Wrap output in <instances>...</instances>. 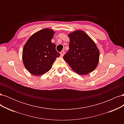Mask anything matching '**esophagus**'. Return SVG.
Instances as JSON below:
<instances>
[{
	"label": "esophagus",
	"mask_w": 124,
	"mask_h": 124,
	"mask_svg": "<svg viewBox=\"0 0 124 124\" xmlns=\"http://www.w3.org/2000/svg\"><path fill=\"white\" fill-rule=\"evenodd\" d=\"M65 54V51H62L61 52V57H63V56Z\"/></svg>",
	"instance_id": "34e87169"
}]
</instances>
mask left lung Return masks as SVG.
I'll return each mask as SVG.
<instances>
[{
  "mask_svg": "<svg viewBox=\"0 0 124 124\" xmlns=\"http://www.w3.org/2000/svg\"><path fill=\"white\" fill-rule=\"evenodd\" d=\"M69 49L63 59L77 73L86 75L98 64L99 51L90 37L81 30L68 35Z\"/></svg>",
  "mask_w": 124,
  "mask_h": 124,
  "instance_id": "1",
  "label": "left lung"
}]
</instances>
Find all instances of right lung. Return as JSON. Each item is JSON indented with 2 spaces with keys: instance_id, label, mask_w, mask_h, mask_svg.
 I'll use <instances>...</instances> for the list:
<instances>
[{
  "instance_id": "add662e5",
  "label": "right lung",
  "mask_w": 124,
  "mask_h": 124,
  "mask_svg": "<svg viewBox=\"0 0 124 124\" xmlns=\"http://www.w3.org/2000/svg\"><path fill=\"white\" fill-rule=\"evenodd\" d=\"M55 32L44 28L30 37L23 49L24 65L34 76H41L49 71L60 54L56 50V45L51 42Z\"/></svg>"
}]
</instances>
